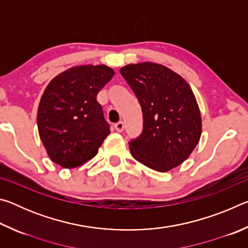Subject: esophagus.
<instances>
[{
  "instance_id": "1",
  "label": "esophagus",
  "mask_w": 248,
  "mask_h": 248,
  "mask_svg": "<svg viewBox=\"0 0 248 248\" xmlns=\"http://www.w3.org/2000/svg\"><path fill=\"white\" fill-rule=\"evenodd\" d=\"M115 129H116L118 132H123L124 129V124L123 123V121H119V123H117V124H115Z\"/></svg>"
}]
</instances>
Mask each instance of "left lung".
Listing matches in <instances>:
<instances>
[{
	"mask_svg": "<svg viewBox=\"0 0 248 248\" xmlns=\"http://www.w3.org/2000/svg\"><path fill=\"white\" fill-rule=\"evenodd\" d=\"M120 73L139 99L143 114V131L129 142L132 156L161 173L177 167L195 150L202 130L189 84L154 62L124 65Z\"/></svg>",
	"mask_w": 248,
	"mask_h": 248,
	"instance_id": "obj_1",
	"label": "left lung"
}]
</instances>
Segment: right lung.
Returning a JSON list of instances; mask_svg holds the SVG:
<instances>
[{
    "label": "right lung",
    "mask_w": 248,
    "mask_h": 248,
    "mask_svg": "<svg viewBox=\"0 0 248 248\" xmlns=\"http://www.w3.org/2000/svg\"><path fill=\"white\" fill-rule=\"evenodd\" d=\"M115 71L105 64L78 65L53 78L41 96L37 125L52 162L74 169L93 158L109 125L96 99Z\"/></svg>",
    "instance_id": "1"
}]
</instances>
